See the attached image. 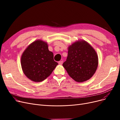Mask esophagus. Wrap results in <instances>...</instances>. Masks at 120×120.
Returning a JSON list of instances; mask_svg holds the SVG:
<instances>
[{"instance_id":"esophagus-1","label":"esophagus","mask_w":120,"mask_h":120,"mask_svg":"<svg viewBox=\"0 0 120 120\" xmlns=\"http://www.w3.org/2000/svg\"><path fill=\"white\" fill-rule=\"evenodd\" d=\"M63 63V61L62 60V61H59V62H58V64H59V65H62Z\"/></svg>"}]
</instances>
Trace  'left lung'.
<instances>
[{
	"label": "left lung",
	"instance_id": "obj_1",
	"mask_svg": "<svg viewBox=\"0 0 120 120\" xmlns=\"http://www.w3.org/2000/svg\"><path fill=\"white\" fill-rule=\"evenodd\" d=\"M98 64L95 50L85 41H80L68 47L67 58L63 66L74 80L83 82L93 76Z\"/></svg>",
	"mask_w": 120,
	"mask_h": 120
}]
</instances>
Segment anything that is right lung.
Returning a JSON list of instances; mask_svg holds the SVG:
<instances>
[{
  "label": "right lung",
  "instance_id": "1",
  "mask_svg": "<svg viewBox=\"0 0 120 120\" xmlns=\"http://www.w3.org/2000/svg\"><path fill=\"white\" fill-rule=\"evenodd\" d=\"M21 65L25 75L31 81L40 82L49 76L58 65L53 54L49 51L47 43L36 40L22 54Z\"/></svg>",
  "mask_w": 120,
  "mask_h": 120
}]
</instances>
